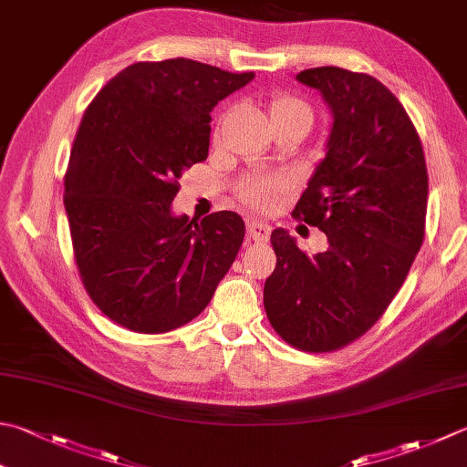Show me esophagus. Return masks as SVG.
I'll return each mask as SVG.
<instances>
[{"mask_svg":"<svg viewBox=\"0 0 467 467\" xmlns=\"http://www.w3.org/2000/svg\"><path fill=\"white\" fill-rule=\"evenodd\" d=\"M271 233V226L265 221H249L246 223V234L254 241H265Z\"/></svg>","mask_w":467,"mask_h":467,"instance_id":"obj_1","label":"esophagus"}]
</instances>
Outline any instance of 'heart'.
<instances>
[{
  "label": "heart",
  "mask_w": 467,
  "mask_h": 467,
  "mask_svg": "<svg viewBox=\"0 0 467 467\" xmlns=\"http://www.w3.org/2000/svg\"><path fill=\"white\" fill-rule=\"evenodd\" d=\"M294 111L309 115L307 107L294 99H277L271 103V117ZM283 188L285 186H283V182L279 180H253L249 184L243 186L241 200L243 204L257 210V213H269V210H275L279 206Z\"/></svg>",
  "instance_id": "heart-1"
}]
</instances>
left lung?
<instances>
[{
    "instance_id": "8db88e82",
    "label": "left lung",
    "mask_w": 467,
    "mask_h": 467,
    "mask_svg": "<svg viewBox=\"0 0 467 467\" xmlns=\"http://www.w3.org/2000/svg\"><path fill=\"white\" fill-rule=\"evenodd\" d=\"M296 78L332 111L326 155L294 210L327 246L309 257L275 228L263 304L283 340L332 352L370 330L403 285L423 243L429 180L415 127L382 82L337 67Z\"/></svg>"
}]
</instances>
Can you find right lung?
Instances as JSON below:
<instances>
[{
  "instance_id": "obj_1",
  "label": "right lung",
  "mask_w": 467,
  "mask_h": 467,
  "mask_svg": "<svg viewBox=\"0 0 467 467\" xmlns=\"http://www.w3.org/2000/svg\"><path fill=\"white\" fill-rule=\"evenodd\" d=\"M254 78L190 58L137 62L87 107L72 143L64 208L95 306L115 324L161 334L213 299L244 239L221 210L173 214L182 178L208 158L210 111Z\"/></svg>"
}]
</instances>
